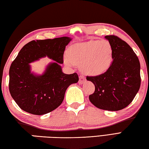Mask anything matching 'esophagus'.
<instances>
[{
	"mask_svg": "<svg viewBox=\"0 0 149 149\" xmlns=\"http://www.w3.org/2000/svg\"><path fill=\"white\" fill-rule=\"evenodd\" d=\"M86 80L85 77H84V76L80 75L79 77V81H78V82H79V84H82L86 82Z\"/></svg>",
	"mask_w": 149,
	"mask_h": 149,
	"instance_id": "obj_1",
	"label": "esophagus"
}]
</instances>
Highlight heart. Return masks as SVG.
<instances>
[{"instance_id":"b5f03b06","label":"heart","mask_w":149,"mask_h":149,"mask_svg":"<svg viewBox=\"0 0 149 149\" xmlns=\"http://www.w3.org/2000/svg\"><path fill=\"white\" fill-rule=\"evenodd\" d=\"M67 65H80L87 74L100 75L105 72L113 61V48L106 40H91L72 45L65 57Z\"/></svg>"}]
</instances>
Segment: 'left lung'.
<instances>
[{"mask_svg":"<svg viewBox=\"0 0 149 149\" xmlns=\"http://www.w3.org/2000/svg\"><path fill=\"white\" fill-rule=\"evenodd\" d=\"M113 48V61L103 74L86 79L95 85V91L89 96L97 108L118 111L128 106L141 85L140 63L136 53L125 41L116 36H106Z\"/></svg>","mask_w":149,"mask_h":149,"instance_id":"8db88e82","label":"left lung"}]
</instances>
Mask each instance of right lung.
I'll return each instance as SVG.
<instances>
[{
    "instance_id": "1",
    "label": "right lung",
    "mask_w": 149,
    "mask_h": 149,
    "mask_svg": "<svg viewBox=\"0 0 149 149\" xmlns=\"http://www.w3.org/2000/svg\"><path fill=\"white\" fill-rule=\"evenodd\" d=\"M71 40L68 37L33 40L19 51L10 68L9 90L22 110L38 116L54 110L62 103L67 88L78 82L77 73L64 74L60 65ZM47 55L55 62L47 66L43 75L31 74L29 63Z\"/></svg>"
}]
</instances>
